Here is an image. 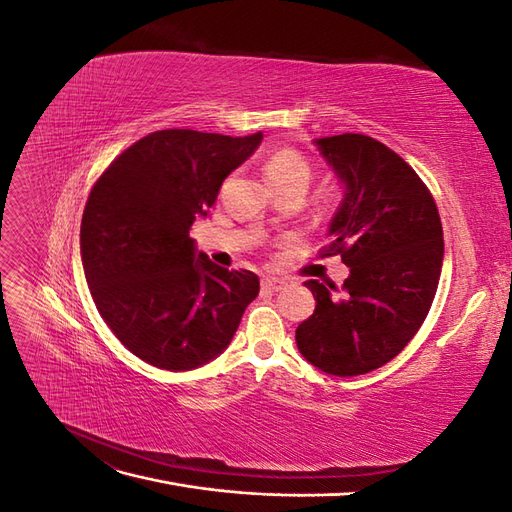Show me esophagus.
<instances>
[{
  "label": "esophagus",
  "mask_w": 512,
  "mask_h": 512,
  "mask_svg": "<svg viewBox=\"0 0 512 512\" xmlns=\"http://www.w3.org/2000/svg\"><path fill=\"white\" fill-rule=\"evenodd\" d=\"M284 280L282 277H275V275H267L265 280H262V286L265 288H269V290H273V292H277V290H282L284 288Z\"/></svg>",
  "instance_id": "obj_1"
}]
</instances>
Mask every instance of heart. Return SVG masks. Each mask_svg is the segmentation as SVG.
<instances>
[{
  "label": "heart",
  "mask_w": 512,
  "mask_h": 512,
  "mask_svg": "<svg viewBox=\"0 0 512 512\" xmlns=\"http://www.w3.org/2000/svg\"><path fill=\"white\" fill-rule=\"evenodd\" d=\"M262 173L273 190L282 188H303L307 190L312 181V164H309L297 149L282 147L269 153L262 162Z\"/></svg>",
  "instance_id": "1"
}]
</instances>
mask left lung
<instances>
[{
  "instance_id": "left-lung-1",
  "label": "left lung",
  "mask_w": 512,
  "mask_h": 512,
  "mask_svg": "<svg viewBox=\"0 0 512 512\" xmlns=\"http://www.w3.org/2000/svg\"><path fill=\"white\" fill-rule=\"evenodd\" d=\"M316 145L346 183L320 256H342L350 275L342 288L305 282L316 309L294 337L318 369L359 376L395 359L427 318L442 271V222L423 179L376 138L339 134Z\"/></svg>"
}]
</instances>
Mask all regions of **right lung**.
<instances>
[{
  "mask_svg": "<svg viewBox=\"0 0 512 512\" xmlns=\"http://www.w3.org/2000/svg\"><path fill=\"white\" fill-rule=\"evenodd\" d=\"M262 132L158 130L104 168L81 222L91 297L119 342L153 367L185 371L215 359L260 290L194 250L190 228Z\"/></svg>",
  "mask_w": 512,
  "mask_h": 512,
  "instance_id": "right-lung-1",
  "label": "right lung"
}]
</instances>
